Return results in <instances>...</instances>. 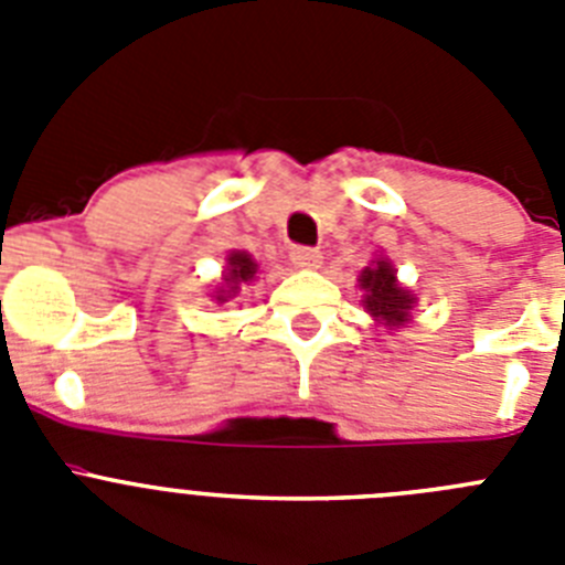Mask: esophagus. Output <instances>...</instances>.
<instances>
[{
	"label": "esophagus",
	"mask_w": 565,
	"mask_h": 565,
	"mask_svg": "<svg viewBox=\"0 0 565 565\" xmlns=\"http://www.w3.org/2000/svg\"><path fill=\"white\" fill-rule=\"evenodd\" d=\"M291 263L297 268H317L322 263V254L317 248H308V246H294L291 248Z\"/></svg>",
	"instance_id": "1"
}]
</instances>
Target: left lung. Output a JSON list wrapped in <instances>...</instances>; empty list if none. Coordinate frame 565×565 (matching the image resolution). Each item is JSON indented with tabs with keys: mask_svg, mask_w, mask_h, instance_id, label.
<instances>
[{
	"mask_svg": "<svg viewBox=\"0 0 565 565\" xmlns=\"http://www.w3.org/2000/svg\"><path fill=\"white\" fill-rule=\"evenodd\" d=\"M359 286L364 288V311L371 313L376 322L396 331L398 326H404L411 319L416 297L407 288L398 286L396 268L391 266V259H373L371 266L359 274Z\"/></svg>",
	"mask_w": 565,
	"mask_h": 565,
	"instance_id": "left-lung-1",
	"label": "left lung"
}]
</instances>
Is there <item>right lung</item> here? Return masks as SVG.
I'll return each mask as SVG.
<instances>
[{"mask_svg": "<svg viewBox=\"0 0 565 565\" xmlns=\"http://www.w3.org/2000/svg\"><path fill=\"white\" fill-rule=\"evenodd\" d=\"M226 274H223V286L214 291L217 302H228L232 297H237L239 288L248 286L254 277H257V263L252 259V254L246 252H232L226 257Z\"/></svg>", "mask_w": 565, "mask_h": 565, "instance_id": "1", "label": "right lung"}]
</instances>
